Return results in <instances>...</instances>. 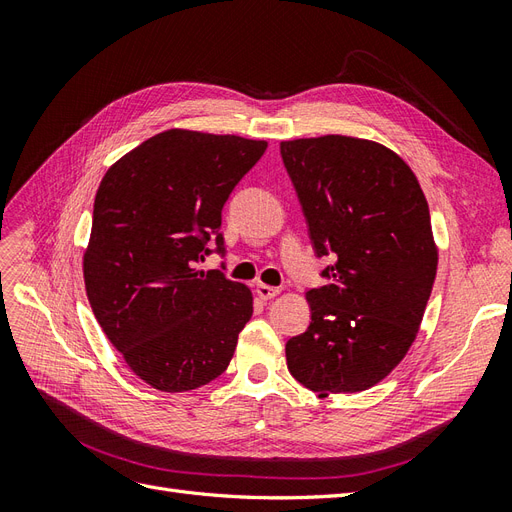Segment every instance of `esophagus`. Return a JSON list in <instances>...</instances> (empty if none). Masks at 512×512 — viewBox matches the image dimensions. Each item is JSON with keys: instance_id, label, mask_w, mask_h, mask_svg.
Returning <instances> with one entry per match:
<instances>
[{"instance_id": "1", "label": "esophagus", "mask_w": 512, "mask_h": 512, "mask_svg": "<svg viewBox=\"0 0 512 512\" xmlns=\"http://www.w3.org/2000/svg\"><path fill=\"white\" fill-rule=\"evenodd\" d=\"M280 292H282L280 288H273V286H267V284H256V294H258L260 299H265V301L277 297V294H280Z\"/></svg>"}]
</instances>
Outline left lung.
Masks as SVG:
<instances>
[{
  "instance_id": "obj_1",
  "label": "left lung",
  "mask_w": 512,
  "mask_h": 512,
  "mask_svg": "<svg viewBox=\"0 0 512 512\" xmlns=\"http://www.w3.org/2000/svg\"><path fill=\"white\" fill-rule=\"evenodd\" d=\"M331 284L305 294L312 322L288 339V371L309 391L359 393L401 363L421 329L438 269L425 194L376 141L344 134L280 143Z\"/></svg>"
}]
</instances>
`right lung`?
<instances>
[{
    "label": "right lung",
    "mask_w": 512,
    "mask_h": 512,
    "mask_svg": "<svg viewBox=\"0 0 512 512\" xmlns=\"http://www.w3.org/2000/svg\"><path fill=\"white\" fill-rule=\"evenodd\" d=\"M267 141L173 128L119 158L100 183L85 290L123 361L149 386L183 393L222 376L254 312L252 290L196 269L222 252V207Z\"/></svg>",
    "instance_id": "1"
}]
</instances>
